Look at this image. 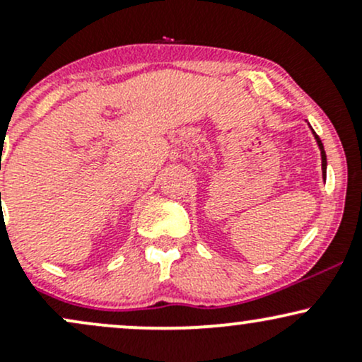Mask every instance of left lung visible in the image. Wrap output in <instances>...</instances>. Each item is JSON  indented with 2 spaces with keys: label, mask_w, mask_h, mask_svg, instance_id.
<instances>
[{
  "label": "left lung",
  "mask_w": 362,
  "mask_h": 362,
  "mask_svg": "<svg viewBox=\"0 0 362 362\" xmlns=\"http://www.w3.org/2000/svg\"><path fill=\"white\" fill-rule=\"evenodd\" d=\"M310 127H311V126H310ZM311 132H313L315 139H317V144H318V148H320V155H322V177H323V180H327V155H325V149H323L322 141H320L318 136L315 134L313 129H311Z\"/></svg>",
  "instance_id": "8db88e82"
}]
</instances>
